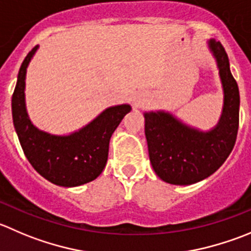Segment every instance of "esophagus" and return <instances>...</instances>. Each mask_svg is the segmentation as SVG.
I'll list each match as a JSON object with an SVG mask.
<instances>
[{"instance_id":"esophagus-1","label":"esophagus","mask_w":251,"mask_h":251,"mask_svg":"<svg viewBox=\"0 0 251 251\" xmlns=\"http://www.w3.org/2000/svg\"><path fill=\"white\" fill-rule=\"evenodd\" d=\"M143 104V99H135V100H133V105H135V108H140L141 105H142Z\"/></svg>"}]
</instances>
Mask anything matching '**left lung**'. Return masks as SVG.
Here are the masks:
<instances>
[{
	"label": "left lung",
	"mask_w": 251,
	"mask_h": 251,
	"mask_svg": "<svg viewBox=\"0 0 251 251\" xmlns=\"http://www.w3.org/2000/svg\"><path fill=\"white\" fill-rule=\"evenodd\" d=\"M207 48L218 69L223 105L218 123L210 130L191 126L167 110L145 111V135L155 174L168 184L191 185L212 175L228 158L239 125V89L220 41Z\"/></svg>",
	"instance_id": "obj_1"
}]
</instances>
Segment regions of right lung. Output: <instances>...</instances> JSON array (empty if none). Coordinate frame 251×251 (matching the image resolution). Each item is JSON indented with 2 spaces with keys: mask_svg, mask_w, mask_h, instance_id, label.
<instances>
[{
  "mask_svg": "<svg viewBox=\"0 0 251 251\" xmlns=\"http://www.w3.org/2000/svg\"><path fill=\"white\" fill-rule=\"evenodd\" d=\"M35 46L24 58L12 97V116L23 152L34 169L52 184L76 187L93 181L108 160L109 142L130 104L109 106L83 127L65 135L40 130L29 118L25 104L26 70L38 51Z\"/></svg>",
  "mask_w": 251,
  "mask_h": 251,
  "instance_id": "right-lung-1",
  "label": "right lung"
}]
</instances>
